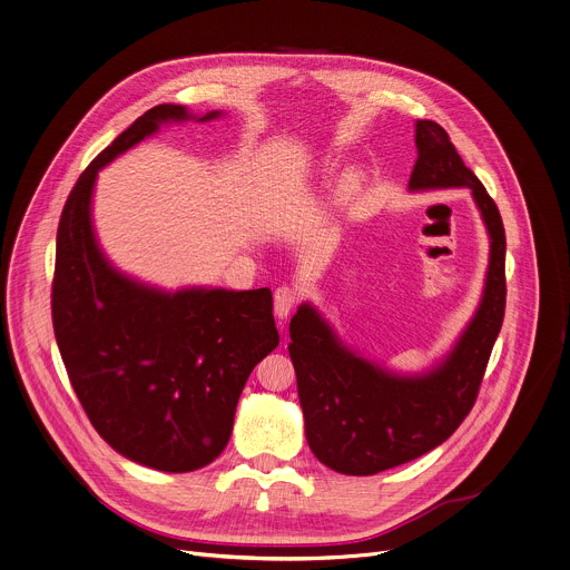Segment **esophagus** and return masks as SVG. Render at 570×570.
Returning <instances> with one entry per match:
<instances>
[{
  "instance_id": "1",
  "label": "esophagus",
  "mask_w": 570,
  "mask_h": 570,
  "mask_svg": "<svg viewBox=\"0 0 570 570\" xmlns=\"http://www.w3.org/2000/svg\"><path fill=\"white\" fill-rule=\"evenodd\" d=\"M295 304H297V291H295V288H291V286H279V288L275 291V315H277L279 320L288 317V313L295 308Z\"/></svg>"
}]
</instances>
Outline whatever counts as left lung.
<instances>
[{
	"mask_svg": "<svg viewBox=\"0 0 570 570\" xmlns=\"http://www.w3.org/2000/svg\"><path fill=\"white\" fill-rule=\"evenodd\" d=\"M419 158L410 189L470 187L490 233V266L476 315L441 366L425 375L387 373L340 344L308 304L291 320L306 441L331 470L368 476L414 461L448 441L476 403L505 313V230L497 204L465 167L448 131L416 122Z\"/></svg>",
	"mask_w": 570,
	"mask_h": 570,
	"instance_id": "obj_1",
	"label": "left lung"
}]
</instances>
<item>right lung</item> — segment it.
I'll list each match as a JSON object with an SVG mask.
<instances>
[{"label": "right lung", "instance_id": "add662e5", "mask_svg": "<svg viewBox=\"0 0 570 570\" xmlns=\"http://www.w3.org/2000/svg\"><path fill=\"white\" fill-rule=\"evenodd\" d=\"M185 118L180 105L151 107L80 174L51 286L56 340L87 419L116 452L163 472H193L224 452L250 371L279 344L271 288L171 295L120 275L98 250L89 210L98 169Z\"/></svg>", "mask_w": 570, "mask_h": 570}]
</instances>
